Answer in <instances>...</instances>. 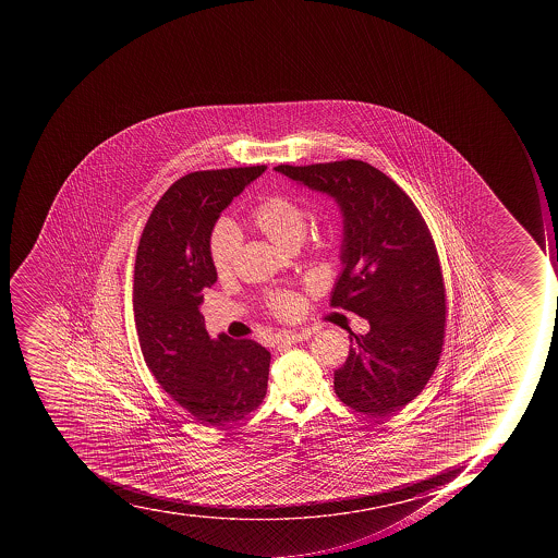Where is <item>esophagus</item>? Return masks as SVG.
<instances>
[{
    "label": "esophagus",
    "mask_w": 558,
    "mask_h": 558,
    "mask_svg": "<svg viewBox=\"0 0 558 558\" xmlns=\"http://www.w3.org/2000/svg\"><path fill=\"white\" fill-rule=\"evenodd\" d=\"M311 338V331H282V333L277 335L276 340L277 343H293V342H303V340H307Z\"/></svg>",
    "instance_id": "34e87169"
}]
</instances>
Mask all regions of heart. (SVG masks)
Wrapping results in <instances>:
<instances>
[{"label":"heart","instance_id":"1","mask_svg":"<svg viewBox=\"0 0 558 558\" xmlns=\"http://www.w3.org/2000/svg\"><path fill=\"white\" fill-rule=\"evenodd\" d=\"M250 221L262 235L284 250H294L302 242L307 227V213L302 204L286 195H268L250 213ZM241 255V235L227 221L216 225L209 238V258L220 277L232 274ZM265 307L277 319H293L303 311L302 294L291 290L270 291Z\"/></svg>","mask_w":558,"mask_h":558}]
</instances>
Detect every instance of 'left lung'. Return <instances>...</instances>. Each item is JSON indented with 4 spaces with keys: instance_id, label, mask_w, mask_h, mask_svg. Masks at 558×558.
<instances>
[{
    "instance_id": "left-lung-1",
    "label": "left lung",
    "mask_w": 558,
    "mask_h": 558,
    "mask_svg": "<svg viewBox=\"0 0 558 558\" xmlns=\"http://www.w3.org/2000/svg\"><path fill=\"white\" fill-rule=\"evenodd\" d=\"M342 209V276L331 307L368 319L335 372V392L366 415H389L421 395L444 351L447 291L438 251L412 198L363 160L276 167Z\"/></svg>"
}]
</instances>
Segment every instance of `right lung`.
Wrapping results in <instances>:
<instances>
[{
    "label": "right lung",
    "mask_w": 558,
    "mask_h": 558,
    "mask_svg": "<svg viewBox=\"0 0 558 558\" xmlns=\"http://www.w3.org/2000/svg\"><path fill=\"white\" fill-rule=\"evenodd\" d=\"M265 166L183 175L146 221L134 267V320L146 366L163 391L204 426L242 421L267 395L270 352L220 335L198 312L216 282L209 238L220 213Z\"/></svg>",
    "instance_id": "right-lung-1"
}]
</instances>
